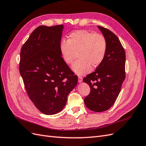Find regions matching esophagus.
I'll return each mask as SVG.
<instances>
[{
	"label": "esophagus",
	"instance_id": "1",
	"mask_svg": "<svg viewBox=\"0 0 146 146\" xmlns=\"http://www.w3.org/2000/svg\"><path fill=\"white\" fill-rule=\"evenodd\" d=\"M82 81H83V78L81 76H78V82L79 83H81V82H82Z\"/></svg>",
	"mask_w": 146,
	"mask_h": 146
}]
</instances>
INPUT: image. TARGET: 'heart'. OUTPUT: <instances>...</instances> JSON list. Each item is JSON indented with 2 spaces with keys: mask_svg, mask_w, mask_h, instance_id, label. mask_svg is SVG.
Instances as JSON below:
<instances>
[{
  "mask_svg": "<svg viewBox=\"0 0 146 146\" xmlns=\"http://www.w3.org/2000/svg\"><path fill=\"white\" fill-rule=\"evenodd\" d=\"M107 42L102 35L85 30H76L69 35L68 40L63 39L60 44V51L64 62L71 64L76 53L78 58L72 69L77 75L89 73L92 66L97 68L105 59Z\"/></svg>",
  "mask_w": 146,
  "mask_h": 146,
  "instance_id": "1",
  "label": "heart"
}]
</instances>
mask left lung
Listing matches in <instances>:
<instances>
[{
	"mask_svg": "<svg viewBox=\"0 0 146 146\" xmlns=\"http://www.w3.org/2000/svg\"><path fill=\"white\" fill-rule=\"evenodd\" d=\"M107 42V50L102 64L83 78L91 91L84 99L86 107L96 112L111 108L120 92L125 78V53L116 35L110 30L98 26Z\"/></svg>",
	"mask_w": 146,
	"mask_h": 146,
	"instance_id": "obj_1",
	"label": "left lung"
}]
</instances>
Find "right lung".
Segmentation results:
<instances>
[{
  "label": "right lung",
  "mask_w": 146,
  "mask_h": 146,
  "mask_svg": "<svg viewBox=\"0 0 146 146\" xmlns=\"http://www.w3.org/2000/svg\"><path fill=\"white\" fill-rule=\"evenodd\" d=\"M63 27L39 26L21 50L19 71L27 94L35 107L48 115L62 110L78 82L61 55Z\"/></svg>",
  "instance_id": "right-lung-1"
}]
</instances>
